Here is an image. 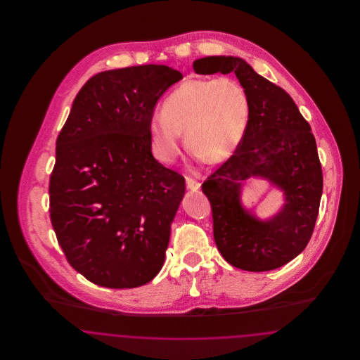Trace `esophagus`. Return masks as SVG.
<instances>
[{"mask_svg": "<svg viewBox=\"0 0 360 360\" xmlns=\"http://www.w3.org/2000/svg\"><path fill=\"white\" fill-rule=\"evenodd\" d=\"M186 186H188V188H190V190L195 191V190H198V188H201V184H200L198 181L190 178V176H186Z\"/></svg>", "mask_w": 360, "mask_h": 360, "instance_id": "34e87169", "label": "esophagus"}]
</instances>
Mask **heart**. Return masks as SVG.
Segmentation results:
<instances>
[{
	"label": "heart",
	"instance_id": "1",
	"mask_svg": "<svg viewBox=\"0 0 360 360\" xmlns=\"http://www.w3.org/2000/svg\"><path fill=\"white\" fill-rule=\"evenodd\" d=\"M250 117V96L238 79L190 78L169 94L162 115L150 120L153 154L162 163H172L185 134L190 151L207 163H221L239 148Z\"/></svg>",
	"mask_w": 360,
	"mask_h": 360
}]
</instances>
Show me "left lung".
<instances>
[{
  "label": "left lung",
  "instance_id": "8db88e82",
  "mask_svg": "<svg viewBox=\"0 0 360 360\" xmlns=\"http://www.w3.org/2000/svg\"><path fill=\"white\" fill-rule=\"evenodd\" d=\"M193 69L202 75L235 72L251 101L239 148L202 184L216 245L233 267L255 273L278 269L305 250L319 214L323 172L311 128L290 96L241 58L206 56ZM251 176L269 179L285 195L284 207L266 222L239 201L242 182Z\"/></svg>",
  "mask_w": 360,
  "mask_h": 360
}]
</instances>
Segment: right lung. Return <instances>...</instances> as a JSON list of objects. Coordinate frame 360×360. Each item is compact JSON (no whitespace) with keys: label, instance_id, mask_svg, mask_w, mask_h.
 <instances>
[{"label":"right lung","instance_id":"obj_1","mask_svg":"<svg viewBox=\"0 0 360 360\" xmlns=\"http://www.w3.org/2000/svg\"><path fill=\"white\" fill-rule=\"evenodd\" d=\"M182 78L162 65L98 72L56 139L52 226L71 267L98 286L146 285L165 263L185 178L153 156L148 124Z\"/></svg>","mask_w":360,"mask_h":360}]
</instances>
